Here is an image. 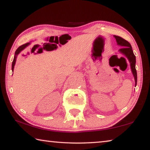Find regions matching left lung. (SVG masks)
Returning <instances> with one entry per match:
<instances>
[{
	"instance_id": "left-lung-1",
	"label": "left lung",
	"mask_w": 150,
	"mask_h": 150,
	"mask_svg": "<svg viewBox=\"0 0 150 150\" xmlns=\"http://www.w3.org/2000/svg\"><path fill=\"white\" fill-rule=\"evenodd\" d=\"M115 38L117 42V44L118 45L122 47V48L119 50V52L121 53L122 54L125 55L127 59L129 61L130 64V69L132 73L133 76L134 77V80H135V86L137 85V72L136 69V56L134 54L132 47L131 45L126 40L123 39L120 36H117V35H114Z\"/></svg>"
}]
</instances>
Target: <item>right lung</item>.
<instances>
[{
    "label": "right lung",
    "mask_w": 150,
    "mask_h": 150,
    "mask_svg": "<svg viewBox=\"0 0 150 150\" xmlns=\"http://www.w3.org/2000/svg\"><path fill=\"white\" fill-rule=\"evenodd\" d=\"M30 44V43H26V44H25L24 45H21V46H20L18 49L16 50V52H15V55H14V60L13 62H12V71H14V65H15V63H16V58L20 52H22V50H24L25 48L26 47L28 46V45Z\"/></svg>",
    "instance_id": "obj_1"
}]
</instances>
